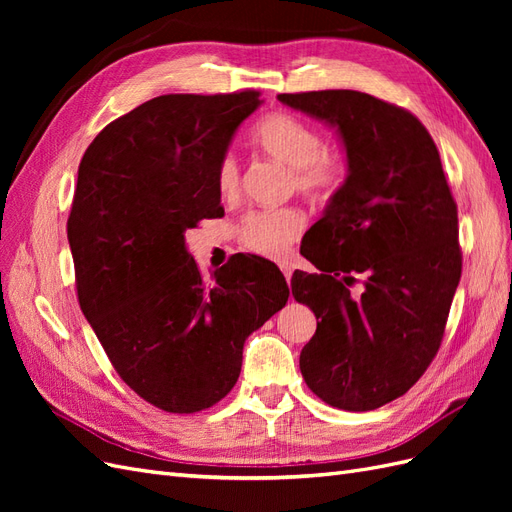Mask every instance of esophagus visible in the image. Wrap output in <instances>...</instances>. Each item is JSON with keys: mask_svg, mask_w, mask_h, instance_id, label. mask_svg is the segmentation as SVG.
<instances>
[{"mask_svg": "<svg viewBox=\"0 0 512 512\" xmlns=\"http://www.w3.org/2000/svg\"><path fill=\"white\" fill-rule=\"evenodd\" d=\"M282 273H284V277H286V282H290V277H292V269H290L288 265H282Z\"/></svg>", "mask_w": 512, "mask_h": 512, "instance_id": "obj_1", "label": "esophagus"}]
</instances>
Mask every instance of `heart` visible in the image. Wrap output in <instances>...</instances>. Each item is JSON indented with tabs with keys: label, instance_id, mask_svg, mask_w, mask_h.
Instances as JSON below:
<instances>
[{
	"label": "heart",
	"instance_id": "b5f03b06",
	"mask_svg": "<svg viewBox=\"0 0 512 512\" xmlns=\"http://www.w3.org/2000/svg\"><path fill=\"white\" fill-rule=\"evenodd\" d=\"M254 143L267 156L286 164L292 170L294 188L312 200L331 198L348 177L344 153L324 149L320 130L290 113H273L262 119L254 130ZM215 185L224 198L239 192L241 175L232 153H224L218 162ZM303 224V215L297 209H256L241 220L239 239L256 254L284 258L301 235Z\"/></svg>",
	"mask_w": 512,
	"mask_h": 512
}]
</instances>
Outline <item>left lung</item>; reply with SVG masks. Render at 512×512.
<instances>
[{
	"mask_svg": "<svg viewBox=\"0 0 512 512\" xmlns=\"http://www.w3.org/2000/svg\"><path fill=\"white\" fill-rule=\"evenodd\" d=\"M337 128L348 177L307 230L292 297L318 327L301 350L305 384L324 404L376 410L408 393L438 354L461 277L457 203L440 153L410 111L363 91L280 94Z\"/></svg>",
	"mask_w": 512,
	"mask_h": 512,
	"instance_id": "1",
	"label": "left lung"
}]
</instances>
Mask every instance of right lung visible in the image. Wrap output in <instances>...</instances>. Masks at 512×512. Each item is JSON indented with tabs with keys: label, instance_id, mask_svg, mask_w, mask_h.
<instances>
[{
	"label": "right lung",
	"instance_id": "obj_1",
	"mask_svg": "<svg viewBox=\"0 0 512 512\" xmlns=\"http://www.w3.org/2000/svg\"><path fill=\"white\" fill-rule=\"evenodd\" d=\"M260 91L158 96L108 126L79 164L68 218L76 294L115 371L164 412L224 399L243 344L286 305L282 271L232 256L211 282L185 230L224 215L215 168Z\"/></svg>",
	"mask_w": 512,
	"mask_h": 512
}]
</instances>
